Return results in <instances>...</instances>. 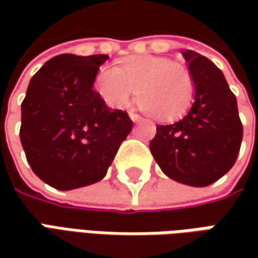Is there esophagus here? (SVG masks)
<instances>
[{
    "label": "esophagus",
    "instance_id": "obj_1",
    "mask_svg": "<svg viewBox=\"0 0 258 258\" xmlns=\"http://www.w3.org/2000/svg\"><path fill=\"white\" fill-rule=\"evenodd\" d=\"M129 117L132 119V122H135V123H138V122H142V120H144V117H141L139 114H136V113H129Z\"/></svg>",
    "mask_w": 258,
    "mask_h": 258
}]
</instances>
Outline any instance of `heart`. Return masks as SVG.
Returning a JSON list of instances; mask_svg holds the SVG:
<instances>
[{"mask_svg": "<svg viewBox=\"0 0 258 258\" xmlns=\"http://www.w3.org/2000/svg\"><path fill=\"white\" fill-rule=\"evenodd\" d=\"M96 90L113 109L127 104L136 90L139 107L158 120H171L191 103L194 79L188 69L159 55H132L119 67L103 66L96 76Z\"/></svg>", "mask_w": 258, "mask_h": 258, "instance_id": "obj_1", "label": "heart"}]
</instances>
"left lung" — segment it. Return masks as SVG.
Segmentation results:
<instances>
[{
  "instance_id": "left-lung-1",
  "label": "left lung",
  "mask_w": 258,
  "mask_h": 258,
  "mask_svg": "<svg viewBox=\"0 0 258 258\" xmlns=\"http://www.w3.org/2000/svg\"><path fill=\"white\" fill-rule=\"evenodd\" d=\"M182 55L194 79L192 104L182 119L158 124L149 148L166 176L189 186H207L235 164L243 124L223 72L192 50Z\"/></svg>"
}]
</instances>
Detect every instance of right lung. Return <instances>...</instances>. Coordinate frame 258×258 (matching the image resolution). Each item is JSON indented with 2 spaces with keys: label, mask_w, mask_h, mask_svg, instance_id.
<instances>
[{
  "label": "right lung",
  "mask_w": 258,
  "mask_h": 258,
  "mask_svg": "<svg viewBox=\"0 0 258 258\" xmlns=\"http://www.w3.org/2000/svg\"><path fill=\"white\" fill-rule=\"evenodd\" d=\"M106 54H60L35 73L21 104L20 139L33 172L60 191L106 176L134 123L93 89Z\"/></svg>",
  "instance_id": "1"
}]
</instances>
